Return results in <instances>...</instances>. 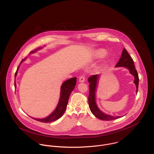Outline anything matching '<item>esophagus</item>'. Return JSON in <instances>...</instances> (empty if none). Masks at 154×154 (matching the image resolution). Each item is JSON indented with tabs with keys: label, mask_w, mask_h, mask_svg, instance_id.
Returning a JSON list of instances; mask_svg holds the SVG:
<instances>
[{
	"label": "esophagus",
	"mask_w": 154,
	"mask_h": 154,
	"mask_svg": "<svg viewBox=\"0 0 154 154\" xmlns=\"http://www.w3.org/2000/svg\"><path fill=\"white\" fill-rule=\"evenodd\" d=\"M85 81V75H82L79 77V82H84Z\"/></svg>",
	"instance_id": "esophagus-1"
}]
</instances>
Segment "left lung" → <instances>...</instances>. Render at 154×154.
<instances>
[{
	"mask_svg": "<svg viewBox=\"0 0 154 154\" xmlns=\"http://www.w3.org/2000/svg\"><path fill=\"white\" fill-rule=\"evenodd\" d=\"M116 67L124 66L127 68L129 69L130 73L134 76L135 79L134 82L136 85L137 92L138 88H139V75L137 70L135 68L133 60L125 48H124L122 53L121 57L119 59L118 62L116 63ZM98 78V74H96V75H93L90 76L88 80V81L89 83V97H88V103H89V109L91 112L95 117L103 121H113V120L119 118L120 116L115 117V116H110L107 114H105L98 108L96 104V100H95V91H96Z\"/></svg>",
	"mask_w": 154,
	"mask_h": 154,
	"instance_id": "8db88e82",
	"label": "left lung"
}]
</instances>
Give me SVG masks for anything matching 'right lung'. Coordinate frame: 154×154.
<instances>
[{
  "label": "right lung",
  "mask_w": 154,
  "mask_h": 154,
  "mask_svg": "<svg viewBox=\"0 0 154 154\" xmlns=\"http://www.w3.org/2000/svg\"><path fill=\"white\" fill-rule=\"evenodd\" d=\"M35 51H32L30 52V53H32L35 52ZM24 59H23L22 61H23ZM21 61V62H22ZM19 67V66H18ZM18 67L17 68V69L15 72V77L16 76L17 74V70L18 69ZM77 82V79L76 77H73L70 79L67 80L65 81L61 86V89H60V97L58 103V104L55 109V110L48 117L44 118V119H34L38 121L41 122H44V123H48V122H51L53 121H55L59 119L64 113L67 104L68 102V99L70 95V94L71 92L73 91V89L75 88V86L76 85Z\"/></svg>",
  "instance_id": "obj_1"
}]
</instances>
